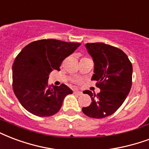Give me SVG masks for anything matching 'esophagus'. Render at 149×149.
<instances>
[{
    "label": "esophagus",
    "mask_w": 149,
    "mask_h": 149,
    "mask_svg": "<svg viewBox=\"0 0 149 149\" xmlns=\"http://www.w3.org/2000/svg\"><path fill=\"white\" fill-rule=\"evenodd\" d=\"M74 94L79 95V96L82 94V93H81V91H79V90H74Z\"/></svg>",
    "instance_id": "1"
}]
</instances>
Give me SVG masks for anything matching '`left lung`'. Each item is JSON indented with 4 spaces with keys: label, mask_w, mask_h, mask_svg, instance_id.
<instances>
[{
    "label": "left lung",
    "mask_w": 149,
    "mask_h": 149,
    "mask_svg": "<svg viewBox=\"0 0 149 149\" xmlns=\"http://www.w3.org/2000/svg\"><path fill=\"white\" fill-rule=\"evenodd\" d=\"M86 48L94 63L92 80L97 81L100 92L96 95L85 91L92 102L82 111L91 118H104L118 110L129 94L133 67L126 53L118 48L102 42L87 43Z\"/></svg>",
    "instance_id": "obj_1"
}]
</instances>
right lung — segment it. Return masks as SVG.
<instances>
[{
  "mask_svg": "<svg viewBox=\"0 0 149 149\" xmlns=\"http://www.w3.org/2000/svg\"><path fill=\"white\" fill-rule=\"evenodd\" d=\"M80 43L42 39L23 48L12 65L13 90L23 108L34 116L48 117L60 111L64 97L73 92L64 84L49 86V74L60 70L63 60Z\"/></svg>",
  "mask_w": 149,
  "mask_h": 149,
  "instance_id": "add662e5",
  "label": "right lung"
}]
</instances>
